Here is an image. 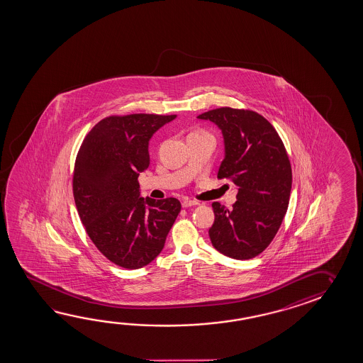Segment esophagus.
<instances>
[{
	"label": "esophagus",
	"instance_id": "1",
	"mask_svg": "<svg viewBox=\"0 0 363 363\" xmlns=\"http://www.w3.org/2000/svg\"><path fill=\"white\" fill-rule=\"evenodd\" d=\"M199 203L197 202V201H191V199H185V201H183V203H182V206L184 207V208H188V207H193V206H198Z\"/></svg>",
	"mask_w": 363,
	"mask_h": 363
}]
</instances>
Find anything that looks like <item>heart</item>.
<instances>
[{
	"instance_id": "1",
	"label": "heart",
	"mask_w": 363,
	"mask_h": 363,
	"mask_svg": "<svg viewBox=\"0 0 363 363\" xmlns=\"http://www.w3.org/2000/svg\"><path fill=\"white\" fill-rule=\"evenodd\" d=\"M196 132H202V130H196Z\"/></svg>"
}]
</instances>
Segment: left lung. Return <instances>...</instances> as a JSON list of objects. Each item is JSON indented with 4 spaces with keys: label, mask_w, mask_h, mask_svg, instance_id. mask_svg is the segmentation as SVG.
Wrapping results in <instances>:
<instances>
[{
    "label": "left lung",
    "mask_w": 363,
    "mask_h": 363,
    "mask_svg": "<svg viewBox=\"0 0 363 363\" xmlns=\"http://www.w3.org/2000/svg\"><path fill=\"white\" fill-rule=\"evenodd\" d=\"M198 118L221 129L225 159L217 178L231 180L239 189L233 208L212 203L211 242L230 258H255L274 239L289 208L292 169L286 147L257 111L223 106Z\"/></svg>",
    "instance_id": "obj_1"
}]
</instances>
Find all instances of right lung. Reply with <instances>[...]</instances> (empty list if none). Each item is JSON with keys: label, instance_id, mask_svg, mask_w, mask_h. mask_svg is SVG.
Segmentation results:
<instances>
[{"label": "right lung", "instance_id": "1", "mask_svg": "<svg viewBox=\"0 0 363 363\" xmlns=\"http://www.w3.org/2000/svg\"><path fill=\"white\" fill-rule=\"evenodd\" d=\"M175 117L140 113L104 118L76 156L72 191L81 222L99 252L122 268L150 264L182 209L177 198H140L137 180L150 165V138Z\"/></svg>", "mask_w": 363, "mask_h": 363}]
</instances>
